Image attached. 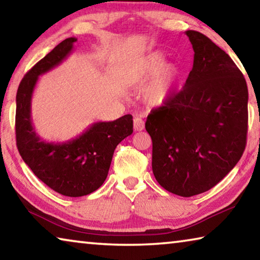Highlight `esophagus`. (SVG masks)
Listing matches in <instances>:
<instances>
[{"instance_id":"obj_1","label":"esophagus","mask_w":260,"mask_h":260,"mask_svg":"<svg viewBox=\"0 0 260 260\" xmlns=\"http://www.w3.org/2000/svg\"><path fill=\"white\" fill-rule=\"evenodd\" d=\"M134 129L138 131V132H141L144 129V120L142 119V118L140 117H136L134 119Z\"/></svg>"}]
</instances>
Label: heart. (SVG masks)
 I'll use <instances>...</instances> for the list:
<instances>
[{"label":"heart","mask_w":260,"mask_h":260,"mask_svg":"<svg viewBox=\"0 0 260 260\" xmlns=\"http://www.w3.org/2000/svg\"><path fill=\"white\" fill-rule=\"evenodd\" d=\"M181 69L173 61L165 63L161 51H152L136 63L131 80L136 86H145L143 100L150 107H161L177 91Z\"/></svg>","instance_id":"1"}]
</instances>
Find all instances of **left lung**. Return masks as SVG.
Wrapping results in <instances>:
<instances>
[{"instance_id": "left-lung-1", "label": "left lung", "mask_w": 260, "mask_h": 260, "mask_svg": "<svg viewBox=\"0 0 260 260\" xmlns=\"http://www.w3.org/2000/svg\"><path fill=\"white\" fill-rule=\"evenodd\" d=\"M193 64L181 90L147 118L152 172L167 191L182 197L214 187L241 159L248 133V87L221 48L186 30Z\"/></svg>"}]
</instances>
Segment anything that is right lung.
<instances>
[{
	"label": "right lung",
	"instance_id": "obj_1",
	"mask_svg": "<svg viewBox=\"0 0 260 260\" xmlns=\"http://www.w3.org/2000/svg\"><path fill=\"white\" fill-rule=\"evenodd\" d=\"M76 42V38L65 39L38 61L23 78L16 96V140L21 158L42 182L69 197L85 196L102 186L114 149L133 133L132 114L94 122L65 142H47L35 132L30 104L39 77L67 59Z\"/></svg>",
	"mask_w": 260,
	"mask_h": 260
}]
</instances>
